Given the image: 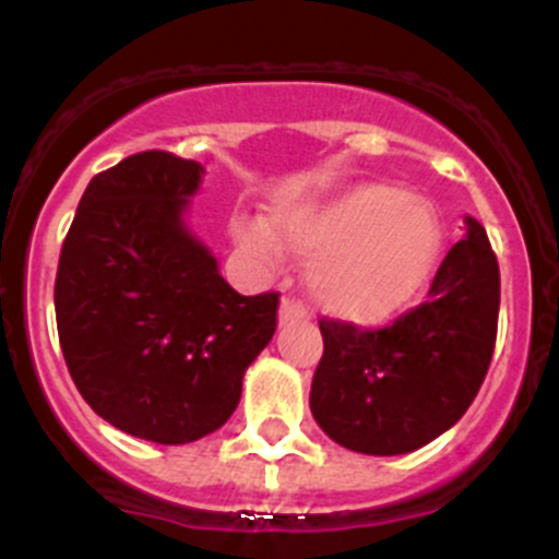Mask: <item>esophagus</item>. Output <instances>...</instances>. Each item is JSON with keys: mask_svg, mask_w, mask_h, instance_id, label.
Returning <instances> with one entry per match:
<instances>
[{"mask_svg": "<svg viewBox=\"0 0 559 559\" xmlns=\"http://www.w3.org/2000/svg\"><path fill=\"white\" fill-rule=\"evenodd\" d=\"M305 319H308V308L294 296H285L283 305H280V324L305 322Z\"/></svg>", "mask_w": 559, "mask_h": 559, "instance_id": "34e87169", "label": "esophagus"}]
</instances>
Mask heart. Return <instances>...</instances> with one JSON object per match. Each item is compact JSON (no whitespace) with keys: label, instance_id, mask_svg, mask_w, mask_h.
Returning <instances> with one entry per match:
<instances>
[{"label":"heart","instance_id":"obj_1","mask_svg":"<svg viewBox=\"0 0 559 559\" xmlns=\"http://www.w3.org/2000/svg\"><path fill=\"white\" fill-rule=\"evenodd\" d=\"M285 246L316 254L310 290L344 322H386L428 283L442 251L437 212L389 185H358L324 204L296 206L274 218ZM254 251L274 246L265 226H235Z\"/></svg>","mask_w":559,"mask_h":559}]
</instances>
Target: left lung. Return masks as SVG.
Returning a JSON list of instances; mask_svg holds the SVG:
<instances>
[{
    "label": "left lung",
    "instance_id": "1",
    "mask_svg": "<svg viewBox=\"0 0 559 559\" xmlns=\"http://www.w3.org/2000/svg\"><path fill=\"white\" fill-rule=\"evenodd\" d=\"M428 299L392 324L360 330L319 319L324 355L310 412L333 442L369 456H397L456 426L490 369L501 274L487 231L464 218Z\"/></svg>",
    "mask_w": 559,
    "mask_h": 559
}]
</instances>
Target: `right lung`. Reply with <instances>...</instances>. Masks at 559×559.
I'll use <instances>...</instances> for the list:
<instances>
[{
	"instance_id": "obj_1",
	"label": "right lung",
	"mask_w": 559,
	"mask_h": 559,
	"mask_svg": "<svg viewBox=\"0 0 559 559\" xmlns=\"http://www.w3.org/2000/svg\"><path fill=\"white\" fill-rule=\"evenodd\" d=\"M201 176L167 151L97 173L58 260V338L78 392L114 428L159 445L218 431L276 330L280 294H237L187 229Z\"/></svg>"
}]
</instances>
